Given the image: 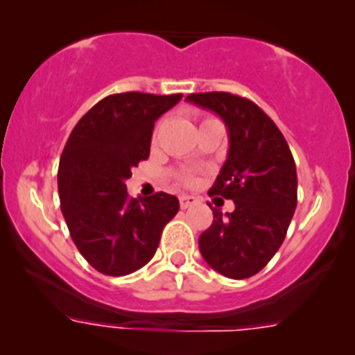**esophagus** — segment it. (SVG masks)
I'll list each match as a JSON object with an SVG mask.
<instances>
[{"label": "esophagus", "instance_id": "esophagus-1", "mask_svg": "<svg viewBox=\"0 0 355 355\" xmlns=\"http://www.w3.org/2000/svg\"><path fill=\"white\" fill-rule=\"evenodd\" d=\"M198 202V199L194 198V196H182L180 198V207L182 209H187V207H191L192 204Z\"/></svg>", "mask_w": 355, "mask_h": 355}]
</instances>
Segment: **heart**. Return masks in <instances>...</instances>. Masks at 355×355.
<instances>
[{"label":"heart","instance_id":"1","mask_svg":"<svg viewBox=\"0 0 355 355\" xmlns=\"http://www.w3.org/2000/svg\"><path fill=\"white\" fill-rule=\"evenodd\" d=\"M211 125H221V123L218 120H214V118H202V120H200V125H199V130L200 128L211 127ZM178 178H180V182H184V184H187V185H191L192 182H194V178H192L191 175H180Z\"/></svg>","mask_w":355,"mask_h":355}]
</instances>
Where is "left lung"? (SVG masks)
<instances>
[{"label": "left lung", "instance_id": "left-lung-1", "mask_svg": "<svg viewBox=\"0 0 355 355\" xmlns=\"http://www.w3.org/2000/svg\"><path fill=\"white\" fill-rule=\"evenodd\" d=\"M228 130L227 161L209 196L232 199L235 209L213 207V223L199 237L204 261L223 277L244 280L277 254L297 207L295 161L275 121L257 105L230 92L189 94Z\"/></svg>", "mask_w": 355, "mask_h": 355}]
</instances>
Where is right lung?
Returning <instances> with one entry per match:
<instances>
[{
  "label": "right lung",
  "mask_w": 355,
  "mask_h": 355,
  "mask_svg": "<svg viewBox=\"0 0 355 355\" xmlns=\"http://www.w3.org/2000/svg\"><path fill=\"white\" fill-rule=\"evenodd\" d=\"M182 94H111L78 120L60 157L62 213L78 252L99 273L130 275L148 264L178 199L128 198L125 180L149 157L155 121Z\"/></svg>",
  "instance_id": "right-lung-1"
}]
</instances>
